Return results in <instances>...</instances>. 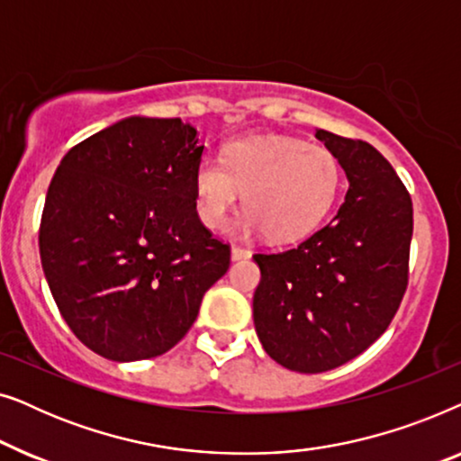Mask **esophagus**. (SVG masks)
I'll use <instances>...</instances> for the list:
<instances>
[{
    "instance_id": "esophagus-1",
    "label": "esophagus",
    "mask_w": 461,
    "mask_h": 461,
    "mask_svg": "<svg viewBox=\"0 0 461 461\" xmlns=\"http://www.w3.org/2000/svg\"><path fill=\"white\" fill-rule=\"evenodd\" d=\"M249 256H251L249 249L239 248V245H232V249H230V258H232V260H248Z\"/></svg>"
}]
</instances>
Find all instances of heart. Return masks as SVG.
I'll use <instances>...</instances> for the list:
<instances>
[{"instance_id": "b5f03b06", "label": "heart", "mask_w": 461, "mask_h": 461, "mask_svg": "<svg viewBox=\"0 0 461 461\" xmlns=\"http://www.w3.org/2000/svg\"><path fill=\"white\" fill-rule=\"evenodd\" d=\"M194 203L205 229L218 230L243 193L241 230L273 241L304 237L323 222L342 188V166L330 149L298 138H243L224 149L222 163L199 161Z\"/></svg>"}]
</instances>
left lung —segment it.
I'll use <instances>...</instances> for the list:
<instances>
[{
    "mask_svg": "<svg viewBox=\"0 0 461 461\" xmlns=\"http://www.w3.org/2000/svg\"><path fill=\"white\" fill-rule=\"evenodd\" d=\"M317 138L350 185L338 216L294 248L254 254L258 338L300 374L336 369L388 330L409 283L413 235L411 194L386 157L325 130Z\"/></svg>",
    "mask_w": 461,
    "mask_h": 461,
    "instance_id": "left-lung-1",
    "label": "left lung"
}]
</instances>
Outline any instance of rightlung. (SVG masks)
I'll list each match as a JSON object with an SVG mask.
<instances>
[{"label":"right lung","instance_id":"obj_1","mask_svg":"<svg viewBox=\"0 0 461 461\" xmlns=\"http://www.w3.org/2000/svg\"><path fill=\"white\" fill-rule=\"evenodd\" d=\"M182 119L130 117L62 157L40 224L43 275L81 344L111 361L174 348L230 245L199 220L203 147Z\"/></svg>","mask_w":461,"mask_h":461}]
</instances>
